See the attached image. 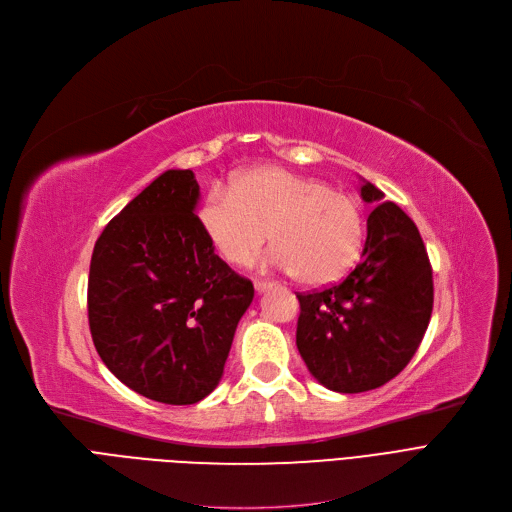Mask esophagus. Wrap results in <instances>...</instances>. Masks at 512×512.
<instances>
[{
    "label": "esophagus",
    "mask_w": 512,
    "mask_h": 512,
    "mask_svg": "<svg viewBox=\"0 0 512 512\" xmlns=\"http://www.w3.org/2000/svg\"><path fill=\"white\" fill-rule=\"evenodd\" d=\"M274 286H276V282H270V280H255V290L257 292H265V290H270Z\"/></svg>",
    "instance_id": "34e87169"
}]
</instances>
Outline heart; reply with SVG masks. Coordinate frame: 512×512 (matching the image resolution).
<instances>
[{
	"mask_svg": "<svg viewBox=\"0 0 512 512\" xmlns=\"http://www.w3.org/2000/svg\"><path fill=\"white\" fill-rule=\"evenodd\" d=\"M211 247L232 265L247 263L270 238L272 265L305 284H330L348 272L363 245V215L348 197L313 178L259 166L230 188H211L199 211Z\"/></svg>",
	"mask_w": 512,
	"mask_h": 512,
	"instance_id": "1",
	"label": "heart"
}]
</instances>
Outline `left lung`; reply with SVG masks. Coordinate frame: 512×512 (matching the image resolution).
<instances>
[{"mask_svg": "<svg viewBox=\"0 0 512 512\" xmlns=\"http://www.w3.org/2000/svg\"><path fill=\"white\" fill-rule=\"evenodd\" d=\"M361 261L338 284L297 294V348L313 378L342 394L380 388L405 369L434 307L432 265L415 222L371 182Z\"/></svg>", "mask_w": 512, "mask_h": 512, "instance_id": "1", "label": "left lung"}]
</instances>
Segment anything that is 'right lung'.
<instances>
[{
    "instance_id": "obj_1",
    "label": "right lung",
    "mask_w": 512,
    "mask_h": 512,
    "mask_svg": "<svg viewBox=\"0 0 512 512\" xmlns=\"http://www.w3.org/2000/svg\"><path fill=\"white\" fill-rule=\"evenodd\" d=\"M193 170L157 176L105 226L89 270V328L130 390L195 405L220 384L251 280L213 253Z\"/></svg>"
}]
</instances>
